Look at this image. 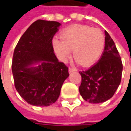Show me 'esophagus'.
Listing matches in <instances>:
<instances>
[{
    "label": "esophagus",
    "instance_id": "34e87169",
    "mask_svg": "<svg viewBox=\"0 0 131 131\" xmlns=\"http://www.w3.org/2000/svg\"><path fill=\"white\" fill-rule=\"evenodd\" d=\"M74 71H77V69L73 68V67H69V73L74 72Z\"/></svg>",
    "mask_w": 131,
    "mask_h": 131
}]
</instances>
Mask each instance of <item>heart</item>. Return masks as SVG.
Wrapping results in <instances>:
<instances>
[{"label": "heart", "mask_w": 131, "mask_h": 131, "mask_svg": "<svg viewBox=\"0 0 131 131\" xmlns=\"http://www.w3.org/2000/svg\"><path fill=\"white\" fill-rule=\"evenodd\" d=\"M60 40H52V46L60 60L65 62L73 50L74 58L83 66H89L98 60L103 51L105 38L97 28L82 24H74L64 29Z\"/></svg>", "instance_id": "1"}]
</instances>
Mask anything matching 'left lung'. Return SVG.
Segmentation results:
<instances>
[{"label":"left lung","instance_id":"left-lung-1","mask_svg":"<svg viewBox=\"0 0 131 131\" xmlns=\"http://www.w3.org/2000/svg\"><path fill=\"white\" fill-rule=\"evenodd\" d=\"M104 52L98 62L86 71H79V93L85 101L101 103L112 97L120 85L123 64L115 43L105 31Z\"/></svg>","mask_w":131,"mask_h":131}]
</instances>
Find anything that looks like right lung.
<instances>
[{"mask_svg": "<svg viewBox=\"0 0 131 131\" xmlns=\"http://www.w3.org/2000/svg\"><path fill=\"white\" fill-rule=\"evenodd\" d=\"M60 25L54 21H34L15 49L12 64L15 86L31 105L47 107L54 103L69 76L68 67L58 61L52 47V38Z\"/></svg>", "mask_w": 131, "mask_h": 131, "instance_id": "add662e5", "label": "right lung"}]
</instances>
